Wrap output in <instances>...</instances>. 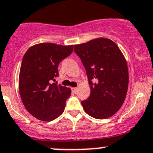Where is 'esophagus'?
Wrapping results in <instances>:
<instances>
[{"mask_svg":"<svg viewBox=\"0 0 153 153\" xmlns=\"http://www.w3.org/2000/svg\"><path fill=\"white\" fill-rule=\"evenodd\" d=\"M77 91H78V88H72V93H73V94H76Z\"/></svg>","mask_w":153,"mask_h":153,"instance_id":"34e87169","label":"esophagus"}]
</instances>
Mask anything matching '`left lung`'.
Listing matches in <instances>:
<instances>
[{"mask_svg":"<svg viewBox=\"0 0 153 153\" xmlns=\"http://www.w3.org/2000/svg\"><path fill=\"white\" fill-rule=\"evenodd\" d=\"M86 69L91 94L81 101L85 112L97 119L112 116L122 107L128 88L126 60L115 43L107 38L74 46Z\"/></svg>","mask_w":153,"mask_h":153,"instance_id":"left-lung-1","label":"left lung"}]
</instances>
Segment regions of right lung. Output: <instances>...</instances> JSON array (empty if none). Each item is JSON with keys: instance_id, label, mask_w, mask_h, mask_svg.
I'll use <instances>...</instances> for the list:
<instances>
[{"instance_id": "right-lung-1", "label": "right lung", "mask_w": 153, "mask_h": 153, "mask_svg": "<svg viewBox=\"0 0 153 153\" xmlns=\"http://www.w3.org/2000/svg\"><path fill=\"white\" fill-rule=\"evenodd\" d=\"M73 51V46L41 43L30 48L21 64L19 89L22 103L31 115L51 122L64 112L71 90L58 85V65Z\"/></svg>"}]
</instances>
